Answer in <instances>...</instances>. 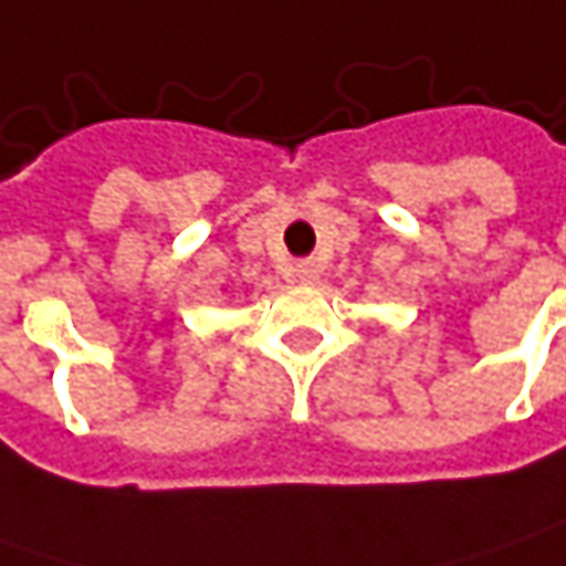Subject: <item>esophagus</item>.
<instances>
[{"mask_svg": "<svg viewBox=\"0 0 566 566\" xmlns=\"http://www.w3.org/2000/svg\"><path fill=\"white\" fill-rule=\"evenodd\" d=\"M295 276H298V283H315L317 276H321V268H317L315 261H298L295 264Z\"/></svg>", "mask_w": 566, "mask_h": 566, "instance_id": "obj_1", "label": "esophagus"}]
</instances>
